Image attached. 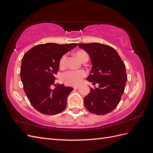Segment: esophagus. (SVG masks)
I'll return each instance as SVG.
<instances>
[{
    "instance_id": "esophagus-1",
    "label": "esophagus",
    "mask_w": 153,
    "mask_h": 153,
    "mask_svg": "<svg viewBox=\"0 0 153 153\" xmlns=\"http://www.w3.org/2000/svg\"><path fill=\"white\" fill-rule=\"evenodd\" d=\"M80 87V85H76V86H74V87H73L74 89H78Z\"/></svg>"
}]
</instances>
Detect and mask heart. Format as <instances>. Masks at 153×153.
<instances>
[{"mask_svg": "<svg viewBox=\"0 0 153 153\" xmlns=\"http://www.w3.org/2000/svg\"><path fill=\"white\" fill-rule=\"evenodd\" d=\"M76 57L80 60V61L84 62L88 61L89 59V55L84 50H78L75 53ZM66 62V56L63 55L60 59L59 66L61 68L65 66ZM86 76V73L85 71H68L64 73L62 75V80L67 85H76L80 83L82 79Z\"/></svg>", "mask_w": 153, "mask_h": 153, "instance_id": "obj_1", "label": "heart"}]
</instances>
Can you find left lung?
Wrapping results in <instances>:
<instances>
[{"label":"left lung","mask_w":153,"mask_h":153,"mask_svg":"<svg viewBox=\"0 0 153 153\" xmlns=\"http://www.w3.org/2000/svg\"><path fill=\"white\" fill-rule=\"evenodd\" d=\"M91 58L92 68L87 80L99 87L91 88L84 98V105L90 112L105 115L118 105L127 81L126 66L117 51L98 43L78 44Z\"/></svg>","instance_id":"8db88e82"}]
</instances>
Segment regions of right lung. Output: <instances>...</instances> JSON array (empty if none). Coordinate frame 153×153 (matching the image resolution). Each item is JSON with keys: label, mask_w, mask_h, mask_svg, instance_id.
I'll list each match as a JSON object with an SVG mask.
<instances>
[{"label": "right lung", "mask_w": 153, "mask_h": 153, "mask_svg": "<svg viewBox=\"0 0 153 153\" xmlns=\"http://www.w3.org/2000/svg\"><path fill=\"white\" fill-rule=\"evenodd\" d=\"M77 43H48L32 47L23 57L20 78L27 98L41 114L56 115L65 109L73 87L55 84L60 59ZM55 85L54 89L51 86Z\"/></svg>", "instance_id": "right-lung-1"}]
</instances>
